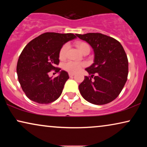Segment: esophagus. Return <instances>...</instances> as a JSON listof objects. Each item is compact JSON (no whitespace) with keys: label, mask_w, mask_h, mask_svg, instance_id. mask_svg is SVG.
<instances>
[{"label":"esophagus","mask_w":147,"mask_h":147,"mask_svg":"<svg viewBox=\"0 0 147 147\" xmlns=\"http://www.w3.org/2000/svg\"><path fill=\"white\" fill-rule=\"evenodd\" d=\"M69 76L70 78H71V77H73V76H74V74H73V73H69Z\"/></svg>","instance_id":"obj_1"}]
</instances>
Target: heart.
Returning a JSON list of instances; mask_svg holds the SVG:
<instances>
[{
    "label": "heart",
    "instance_id": "obj_1",
    "mask_svg": "<svg viewBox=\"0 0 147 147\" xmlns=\"http://www.w3.org/2000/svg\"><path fill=\"white\" fill-rule=\"evenodd\" d=\"M77 46L82 53H83L85 50H90L89 45L85 43V42H79V43H77ZM68 49H69V44L67 43H65L62 46L59 51V57L61 59H64V58L66 57ZM86 65V63H79V62L73 61H68L64 64L63 67L66 71H69L70 73H77V72L80 71L82 68L85 67Z\"/></svg>",
    "mask_w": 147,
    "mask_h": 147
}]
</instances>
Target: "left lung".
Listing matches in <instances>:
<instances>
[{
	"instance_id": "1",
	"label": "left lung",
	"mask_w": 147,
	"mask_h": 147,
	"mask_svg": "<svg viewBox=\"0 0 147 147\" xmlns=\"http://www.w3.org/2000/svg\"><path fill=\"white\" fill-rule=\"evenodd\" d=\"M91 45L94 61L86 69L85 76L79 85L84 99L96 105L110 103L118 97L127 80L128 61L123 47L117 40L98 33L76 34Z\"/></svg>"
}]
</instances>
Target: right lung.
<instances>
[{
    "label": "right lung",
    "instance_id": "1",
    "mask_svg": "<svg viewBox=\"0 0 147 147\" xmlns=\"http://www.w3.org/2000/svg\"><path fill=\"white\" fill-rule=\"evenodd\" d=\"M76 38L73 33H45L25 46L18 59V80L27 97L39 104H49L61 96L69 75L60 71L59 51L67 41ZM51 70L60 73L57 77L49 76Z\"/></svg>",
    "mask_w": 147,
    "mask_h": 147
}]
</instances>
